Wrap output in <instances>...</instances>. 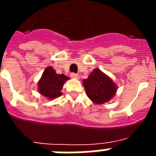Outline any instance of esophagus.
<instances>
[{
  "label": "esophagus",
  "mask_w": 156,
  "mask_h": 156,
  "mask_svg": "<svg viewBox=\"0 0 156 156\" xmlns=\"http://www.w3.org/2000/svg\"><path fill=\"white\" fill-rule=\"evenodd\" d=\"M71 77H72L73 78H75V79H78V78H79V75H78V73H71Z\"/></svg>",
  "instance_id": "1"
}]
</instances>
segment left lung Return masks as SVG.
I'll use <instances>...</instances> for the list:
<instances>
[{
    "label": "left lung",
    "mask_w": 156,
    "mask_h": 156,
    "mask_svg": "<svg viewBox=\"0 0 156 156\" xmlns=\"http://www.w3.org/2000/svg\"><path fill=\"white\" fill-rule=\"evenodd\" d=\"M83 83L87 97L96 104L110 101L116 93V84L99 69H94Z\"/></svg>",
    "instance_id": "8db88e82"
}]
</instances>
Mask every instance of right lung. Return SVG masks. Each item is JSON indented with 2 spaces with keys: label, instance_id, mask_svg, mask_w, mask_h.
Listing matches in <instances>:
<instances>
[{
  "label": "right lung",
  "instance_id": "right-lung-1",
  "mask_svg": "<svg viewBox=\"0 0 156 156\" xmlns=\"http://www.w3.org/2000/svg\"><path fill=\"white\" fill-rule=\"evenodd\" d=\"M64 74H57L51 66L46 68L38 83V90L41 95L53 100L62 95L60 91L64 83L69 80Z\"/></svg>",
  "mask_w": 156,
  "mask_h": 156
}]
</instances>
